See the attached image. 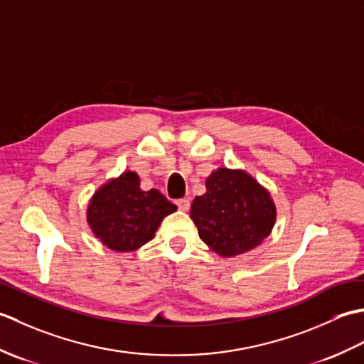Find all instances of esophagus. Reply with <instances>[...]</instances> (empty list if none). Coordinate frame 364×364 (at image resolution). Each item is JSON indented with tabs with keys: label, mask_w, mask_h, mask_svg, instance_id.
Returning <instances> with one entry per match:
<instances>
[{
	"label": "esophagus",
	"mask_w": 364,
	"mask_h": 364,
	"mask_svg": "<svg viewBox=\"0 0 364 364\" xmlns=\"http://www.w3.org/2000/svg\"><path fill=\"white\" fill-rule=\"evenodd\" d=\"M176 206H178V210H181V211H188V210H189V206H191V202H189L188 198L176 200Z\"/></svg>",
	"instance_id": "34e87169"
}]
</instances>
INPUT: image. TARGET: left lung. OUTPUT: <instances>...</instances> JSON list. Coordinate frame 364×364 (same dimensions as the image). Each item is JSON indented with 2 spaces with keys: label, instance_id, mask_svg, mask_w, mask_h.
<instances>
[{
  "label": "left lung",
  "instance_id": "obj_1",
  "mask_svg": "<svg viewBox=\"0 0 364 364\" xmlns=\"http://www.w3.org/2000/svg\"><path fill=\"white\" fill-rule=\"evenodd\" d=\"M274 200L244 170L220 167L206 178V194L191 206L202 241L220 257H236L262 242L272 231Z\"/></svg>",
  "mask_w": 364,
  "mask_h": 364
}]
</instances>
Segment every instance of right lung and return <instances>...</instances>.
<instances>
[{"mask_svg":"<svg viewBox=\"0 0 364 364\" xmlns=\"http://www.w3.org/2000/svg\"><path fill=\"white\" fill-rule=\"evenodd\" d=\"M176 206L156 189L142 191L136 172H123L92 197L87 222L94 235L115 252H133L153 239L162 219Z\"/></svg>","mask_w":364,"mask_h":364,"instance_id":"1","label":"right lung"}]
</instances>
